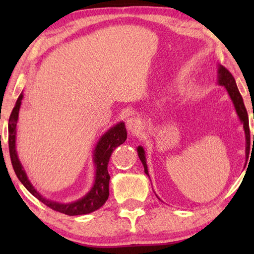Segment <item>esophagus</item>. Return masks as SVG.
<instances>
[{
    "label": "esophagus",
    "mask_w": 254,
    "mask_h": 254,
    "mask_svg": "<svg viewBox=\"0 0 254 254\" xmlns=\"http://www.w3.org/2000/svg\"><path fill=\"white\" fill-rule=\"evenodd\" d=\"M127 128L128 132L133 133H139L143 128V122L142 120L137 117H132L127 120Z\"/></svg>",
    "instance_id": "esophagus-1"
}]
</instances>
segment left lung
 Wrapping results in <instances>:
<instances>
[{"label":"left lung","mask_w":254,"mask_h":254,"mask_svg":"<svg viewBox=\"0 0 254 254\" xmlns=\"http://www.w3.org/2000/svg\"><path fill=\"white\" fill-rule=\"evenodd\" d=\"M218 83H220V85L224 86L227 93H229V95L231 96V100L233 101L236 113H238L240 120L243 123V127L247 135V141L249 143V141H250V127H249L248 112H247L246 106H244L243 98L239 92L238 86H236L234 77L232 76L231 72L223 66H220V68H218ZM253 139H254V135H253ZM137 156H139L140 160L144 167V173L149 176L148 167H147V163H145V157H144V151L142 147L137 148Z\"/></svg>","instance_id":"1"}]
</instances>
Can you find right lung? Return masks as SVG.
Segmentation results:
<instances>
[{
  "mask_svg": "<svg viewBox=\"0 0 254 254\" xmlns=\"http://www.w3.org/2000/svg\"><path fill=\"white\" fill-rule=\"evenodd\" d=\"M23 95L21 94L18 101L15 103V106L11 112L10 119H8V151H10V158L12 166H13L14 173L16 177L19 178L23 186L36 197V198L42 201L45 205L48 206L51 209L56 212L69 215V216H75V215H84L92 213L94 210L98 209L105 204V201L109 198V183H110V175L107 171V165H109L110 158L114 149L121 145L124 141L127 140V130L124 123L121 122L113 127L111 130L107 131L104 135L101 137L94 151V162L96 167V176H95V184H94L91 191L86 195L84 198L79 199L78 201L71 204H59L55 201L48 200L42 197L36 189L32 187L31 183L28 180L25 171L23 170L22 166L18 159V154L15 151V128L16 122L19 118V110L21 105V100Z\"/></svg>",
  "mask_w": 254,
  "mask_h": 254,
  "instance_id": "right-lung-1",
  "label": "right lung"
}]
</instances>
